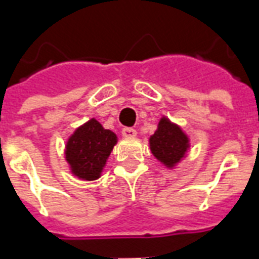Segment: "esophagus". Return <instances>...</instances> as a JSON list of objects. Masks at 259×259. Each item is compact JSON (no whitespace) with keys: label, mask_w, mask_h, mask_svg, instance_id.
Masks as SVG:
<instances>
[{"label":"esophagus","mask_w":259,"mask_h":259,"mask_svg":"<svg viewBox=\"0 0 259 259\" xmlns=\"http://www.w3.org/2000/svg\"><path fill=\"white\" fill-rule=\"evenodd\" d=\"M122 134L125 137H136L137 132H136V129H133V127H123Z\"/></svg>","instance_id":"34e87169"}]
</instances>
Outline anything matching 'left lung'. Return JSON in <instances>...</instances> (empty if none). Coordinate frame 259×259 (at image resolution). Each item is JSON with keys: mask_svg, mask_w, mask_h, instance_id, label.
<instances>
[{"mask_svg": "<svg viewBox=\"0 0 259 259\" xmlns=\"http://www.w3.org/2000/svg\"><path fill=\"white\" fill-rule=\"evenodd\" d=\"M149 144L153 155L169 169L181 162L190 148L188 136L166 117L159 119L158 127L150 137Z\"/></svg>", "mask_w": 259, "mask_h": 259, "instance_id": "left-lung-1", "label": "left lung"}]
</instances>
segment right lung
Segmentation results:
<instances>
[{"label": "right lung", "mask_w": 259, "mask_h": 259, "mask_svg": "<svg viewBox=\"0 0 259 259\" xmlns=\"http://www.w3.org/2000/svg\"><path fill=\"white\" fill-rule=\"evenodd\" d=\"M115 144L117 136L111 130L104 129L97 119H89L66 142L65 155L71 173L85 181L100 178Z\"/></svg>", "instance_id": "right-lung-1"}]
</instances>
